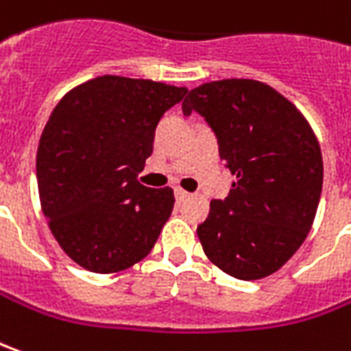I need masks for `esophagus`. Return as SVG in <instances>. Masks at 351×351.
<instances>
[{
    "label": "esophagus",
    "instance_id": "1",
    "mask_svg": "<svg viewBox=\"0 0 351 351\" xmlns=\"http://www.w3.org/2000/svg\"><path fill=\"white\" fill-rule=\"evenodd\" d=\"M175 197L178 203H182V201H186L188 197H190V193L188 192H184L182 188H175Z\"/></svg>",
    "mask_w": 351,
    "mask_h": 351
}]
</instances>
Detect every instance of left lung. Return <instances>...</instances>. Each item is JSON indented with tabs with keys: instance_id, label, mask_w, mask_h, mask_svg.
<instances>
[{
	"instance_id": "obj_1",
	"label": "left lung",
	"mask_w": 351,
	"mask_h": 351,
	"mask_svg": "<svg viewBox=\"0 0 351 351\" xmlns=\"http://www.w3.org/2000/svg\"><path fill=\"white\" fill-rule=\"evenodd\" d=\"M182 112L207 121L237 176L197 226L207 258L243 281L278 271L304 243L319 205L323 159L310 125L283 95L254 80L203 83L188 93Z\"/></svg>"
}]
</instances>
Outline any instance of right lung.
<instances>
[{
  "label": "right lung",
  "instance_id": "right-lung-1",
  "mask_svg": "<svg viewBox=\"0 0 351 351\" xmlns=\"http://www.w3.org/2000/svg\"><path fill=\"white\" fill-rule=\"evenodd\" d=\"M186 87L102 75L60 100L41 133L39 201L62 251L82 268L114 274L152 251L171 217V188L136 180L159 119Z\"/></svg>",
  "mask_w": 351,
  "mask_h": 351
}]
</instances>
